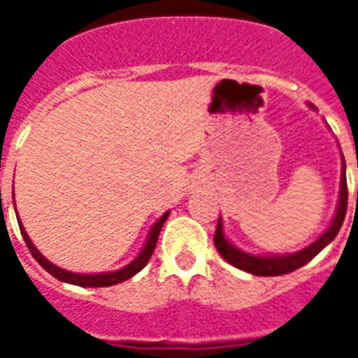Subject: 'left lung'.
<instances>
[{
  "label": "left lung",
  "instance_id": "obj_1",
  "mask_svg": "<svg viewBox=\"0 0 358 358\" xmlns=\"http://www.w3.org/2000/svg\"><path fill=\"white\" fill-rule=\"evenodd\" d=\"M358 197V195H357ZM347 213V178H345V159L341 155V184H339V201L336 215L331 224L326 228V232L313 241L308 248L301 249L297 253H289V255H251L241 251L236 245H232L230 241L226 240L224 230H222V220L218 218L217 232H215V245H217L218 253L222 255L224 261L234 264L236 268L245 270L249 274L255 276H282V274H289L293 270L301 268L303 264H307L308 261H313L320 251H322L328 243L334 241V238L338 236L339 228L345 220Z\"/></svg>",
  "mask_w": 358,
  "mask_h": 358
}]
</instances>
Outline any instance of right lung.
<instances>
[{"mask_svg": "<svg viewBox=\"0 0 358 358\" xmlns=\"http://www.w3.org/2000/svg\"><path fill=\"white\" fill-rule=\"evenodd\" d=\"M166 218H169V210H166L163 217L159 218L155 224H153V228H151V232H149L148 236V241H145V245H143V249L140 251V255L136 257L132 263L126 264L124 268L115 270V272H97V274H78V272H69V270L59 268L57 264L50 263V261H48V259H45L38 249H36L34 243L30 241L27 230H24V226L20 224L19 218H17V220H19L20 234H22V238H24V243H27L28 251H30L32 257H34L36 261L40 263V266H43V268L50 272L51 276H55L57 280H61V282H66V284L82 285V287H109V285L120 284V282H124V280H128V278H132L134 274H138V272L148 264V261L151 259V255H153V251H155L159 234H161V228H163Z\"/></svg>", "mask_w": 358, "mask_h": 358, "instance_id": "1", "label": "right lung"}]
</instances>
